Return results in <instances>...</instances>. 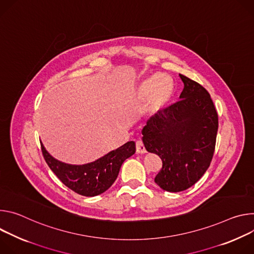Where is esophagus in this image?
<instances>
[{
	"mask_svg": "<svg viewBox=\"0 0 254 254\" xmlns=\"http://www.w3.org/2000/svg\"><path fill=\"white\" fill-rule=\"evenodd\" d=\"M136 152L137 153H140V154H143V153H146V149H145V146L142 142V140H136Z\"/></svg>",
	"mask_w": 254,
	"mask_h": 254,
	"instance_id": "esophagus-1",
	"label": "esophagus"
}]
</instances>
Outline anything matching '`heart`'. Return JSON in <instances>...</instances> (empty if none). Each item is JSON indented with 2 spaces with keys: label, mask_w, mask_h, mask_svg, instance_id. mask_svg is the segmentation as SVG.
<instances>
[{
  "label": "heart",
  "mask_w": 254,
  "mask_h": 254,
  "mask_svg": "<svg viewBox=\"0 0 254 254\" xmlns=\"http://www.w3.org/2000/svg\"><path fill=\"white\" fill-rule=\"evenodd\" d=\"M175 90L174 80L166 74H153L141 81L137 89L140 99L148 98L150 112L162 110L171 101Z\"/></svg>",
  "instance_id": "heart-1"
}]
</instances>
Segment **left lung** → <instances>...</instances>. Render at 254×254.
Listing matches in <instances>:
<instances>
[{
    "instance_id": "left-lung-1",
    "label": "left lung",
    "mask_w": 254,
    "mask_h": 254,
    "mask_svg": "<svg viewBox=\"0 0 254 254\" xmlns=\"http://www.w3.org/2000/svg\"><path fill=\"white\" fill-rule=\"evenodd\" d=\"M184 90L180 101L158 111L142 129L143 144L157 154L162 167L154 182L164 190L178 192L198 182L213 158L218 114L207 90L180 74Z\"/></svg>"
}]
</instances>
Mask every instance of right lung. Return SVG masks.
<instances>
[{
  "label": "right lung",
  "mask_w": 254,
  "mask_h": 254,
  "mask_svg": "<svg viewBox=\"0 0 254 254\" xmlns=\"http://www.w3.org/2000/svg\"><path fill=\"white\" fill-rule=\"evenodd\" d=\"M41 143V142H40ZM43 157L64 185L84 196H95L106 191L116 181L122 163L135 153V142L129 141L98 160L72 165L52 157L41 143Z\"/></svg>",
  "instance_id": "add662e5"
}]
</instances>
